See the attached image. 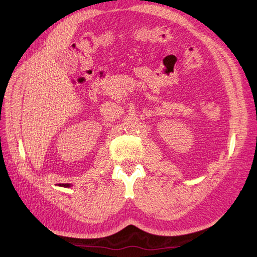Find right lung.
<instances>
[{
  "mask_svg": "<svg viewBox=\"0 0 257 257\" xmlns=\"http://www.w3.org/2000/svg\"><path fill=\"white\" fill-rule=\"evenodd\" d=\"M61 186H64V188H68V186H71V184H68V183H65V184H60Z\"/></svg>",
  "mask_w": 257,
  "mask_h": 257,
  "instance_id": "add662e5",
  "label": "right lung"
}]
</instances>
